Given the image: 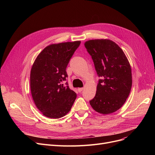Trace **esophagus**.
Listing matches in <instances>:
<instances>
[{"label":"esophagus","mask_w":155,"mask_h":155,"mask_svg":"<svg viewBox=\"0 0 155 155\" xmlns=\"http://www.w3.org/2000/svg\"><path fill=\"white\" fill-rule=\"evenodd\" d=\"M77 90H78V92H82V91L84 90V88H78L77 89Z\"/></svg>","instance_id":"obj_1"}]
</instances>
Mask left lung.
<instances>
[{"label": "left lung", "mask_w": 155, "mask_h": 155, "mask_svg": "<svg viewBox=\"0 0 155 155\" xmlns=\"http://www.w3.org/2000/svg\"><path fill=\"white\" fill-rule=\"evenodd\" d=\"M84 45L92 56L99 80L92 107L102 114L119 110L126 101L132 87L131 67L123 50L112 40L95 39Z\"/></svg>", "instance_id": "obj_1"}]
</instances>
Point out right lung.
I'll return each instance as SVG.
<instances>
[{
  "label": "right lung",
  "mask_w": 155,
  "mask_h": 155,
  "mask_svg": "<svg viewBox=\"0 0 155 155\" xmlns=\"http://www.w3.org/2000/svg\"><path fill=\"white\" fill-rule=\"evenodd\" d=\"M80 43L75 41L48 45L32 64L31 95L36 107L48 118L59 119L67 115L77 98L76 93L62 83L67 80V67Z\"/></svg>",
  "instance_id": "obj_1"
}]
</instances>
